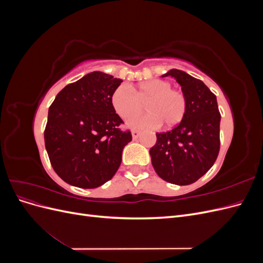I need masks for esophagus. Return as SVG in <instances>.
I'll use <instances>...</instances> for the list:
<instances>
[{"label": "esophagus", "mask_w": 263, "mask_h": 263, "mask_svg": "<svg viewBox=\"0 0 263 263\" xmlns=\"http://www.w3.org/2000/svg\"><path fill=\"white\" fill-rule=\"evenodd\" d=\"M132 136L134 139H137L140 136V133L138 130H133L132 132Z\"/></svg>", "instance_id": "1"}]
</instances>
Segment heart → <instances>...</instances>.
Segmentation results:
<instances>
[{
    "label": "heart",
    "mask_w": 263,
    "mask_h": 263,
    "mask_svg": "<svg viewBox=\"0 0 263 263\" xmlns=\"http://www.w3.org/2000/svg\"><path fill=\"white\" fill-rule=\"evenodd\" d=\"M147 102V115L130 117L127 126L133 129H156L162 125L166 128L177 126L185 115L187 101L181 90L172 89L169 81L154 79L139 84L137 87L122 84L112 94V105L122 118L128 117L142 109Z\"/></svg>",
    "instance_id": "obj_1"
}]
</instances>
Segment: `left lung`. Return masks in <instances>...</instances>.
<instances>
[{
    "mask_svg": "<svg viewBox=\"0 0 263 263\" xmlns=\"http://www.w3.org/2000/svg\"><path fill=\"white\" fill-rule=\"evenodd\" d=\"M171 76L182 86L187 106L184 117L169 132L157 133L150 149L151 163L164 181L178 185L194 183L208 172L219 153V124L216 95L201 80L172 69Z\"/></svg>",
    "mask_w": 263,
    "mask_h": 263,
    "instance_id": "left-lung-1",
    "label": "left lung"
}]
</instances>
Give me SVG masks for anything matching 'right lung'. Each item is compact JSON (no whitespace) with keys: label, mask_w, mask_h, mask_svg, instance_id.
Wrapping results in <instances>:
<instances>
[{"label":"right lung","mask_w":263,"mask_h":263,"mask_svg":"<svg viewBox=\"0 0 263 263\" xmlns=\"http://www.w3.org/2000/svg\"><path fill=\"white\" fill-rule=\"evenodd\" d=\"M121 79L91 72L68 84L49 107L45 146L55 173L82 189L98 187L114 177L130 130L112 105Z\"/></svg>","instance_id":"add662e5"}]
</instances>
